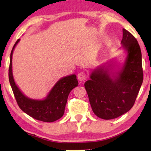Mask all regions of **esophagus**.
Instances as JSON below:
<instances>
[{
  "label": "esophagus",
  "mask_w": 151,
  "mask_h": 151,
  "mask_svg": "<svg viewBox=\"0 0 151 151\" xmlns=\"http://www.w3.org/2000/svg\"><path fill=\"white\" fill-rule=\"evenodd\" d=\"M86 78V75L84 72H80V73H78V80L82 82V81H84V80H85Z\"/></svg>",
  "instance_id": "34e87169"
}]
</instances>
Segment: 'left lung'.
Wrapping results in <instances>:
<instances>
[{
  "mask_svg": "<svg viewBox=\"0 0 151 151\" xmlns=\"http://www.w3.org/2000/svg\"><path fill=\"white\" fill-rule=\"evenodd\" d=\"M123 64L110 60L95 68L84 83L92 110L100 118L112 119L127 113L143 82L142 53L137 40L123 29Z\"/></svg>",
  "mask_w": 151,
  "mask_h": 151,
  "instance_id": "obj_1",
  "label": "left lung"
}]
</instances>
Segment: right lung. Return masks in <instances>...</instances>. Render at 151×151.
Here are the masks:
<instances>
[{"mask_svg":"<svg viewBox=\"0 0 151 151\" xmlns=\"http://www.w3.org/2000/svg\"><path fill=\"white\" fill-rule=\"evenodd\" d=\"M16 41L10 55L9 80L12 91L20 109L33 118L45 122H53L63 116L69 93L78 85L76 74L61 78L58 80L44 99L36 100L27 97L16 84L12 71V56Z\"/></svg>","mask_w":151,"mask_h":151,"instance_id":"right-lung-1","label":"right lung"}]
</instances>
